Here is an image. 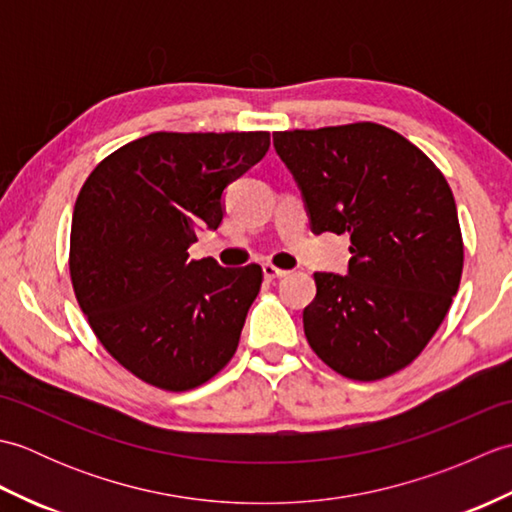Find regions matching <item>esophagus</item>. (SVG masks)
<instances>
[{"label": "esophagus", "mask_w": 512, "mask_h": 512, "mask_svg": "<svg viewBox=\"0 0 512 512\" xmlns=\"http://www.w3.org/2000/svg\"><path fill=\"white\" fill-rule=\"evenodd\" d=\"M262 270H264V277H266L268 281H275V279H284V277H288V270H284V268H277V266H273V264H264V266H262Z\"/></svg>", "instance_id": "esophagus-1"}]
</instances>
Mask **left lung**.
<instances>
[{
  "instance_id": "8db88e82",
  "label": "left lung",
  "mask_w": 512,
  "mask_h": 512,
  "mask_svg": "<svg viewBox=\"0 0 512 512\" xmlns=\"http://www.w3.org/2000/svg\"><path fill=\"white\" fill-rule=\"evenodd\" d=\"M312 231L350 235L347 275L314 273L303 332L321 361L352 380L396 374L447 317L464 244L442 171L376 123L275 132Z\"/></svg>"
}]
</instances>
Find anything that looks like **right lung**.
<instances>
[{"label":"right lung","instance_id":"1","mask_svg":"<svg viewBox=\"0 0 512 512\" xmlns=\"http://www.w3.org/2000/svg\"><path fill=\"white\" fill-rule=\"evenodd\" d=\"M268 132H156L96 165L72 213L70 277L96 339L145 383L187 391L231 361L262 268L189 259Z\"/></svg>","mask_w":512,"mask_h":512}]
</instances>
